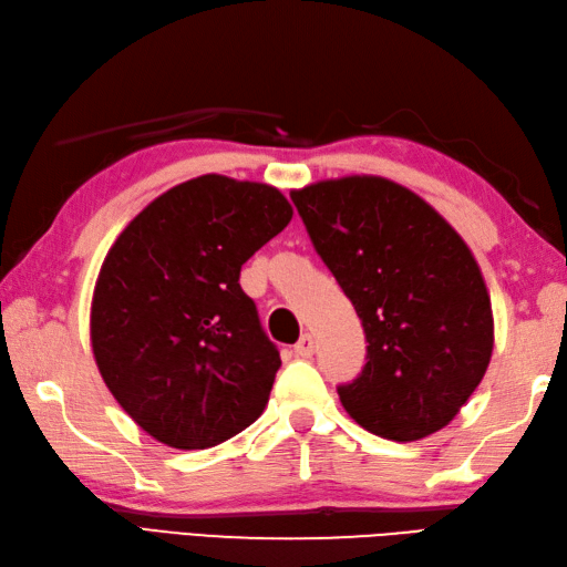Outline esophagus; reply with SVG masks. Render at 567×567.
<instances>
[{
    "mask_svg": "<svg viewBox=\"0 0 567 567\" xmlns=\"http://www.w3.org/2000/svg\"><path fill=\"white\" fill-rule=\"evenodd\" d=\"M293 352H296L298 357H303V360H308V357H313V352H316L313 338H310V334H300V340L296 342Z\"/></svg>",
    "mask_w": 567,
    "mask_h": 567,
    "instance_id": "1",
    "label": "esophagus"
}]
</instances>
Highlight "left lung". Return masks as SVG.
Listing matches in <instances>:
<instances>
[{
    "instance_id": "obj_1",
    "label": "left lung",
    "mask_w": 567,
    "mask_h": 567,
    "mask_svg": "<svg viewBox=\"0 0 567 567\" xmlns=\"http://www.w3.org/2000/svg\"><path fill=\"white\" fill-rule=\"evenodd\" d=\"M291 200L367 334V364L338 386L344 411L399 443L441 431L494 348L472 251L429 203L386 178L320 181Z\"/></svg>"
}]
</instances>
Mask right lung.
I'll return each instance as SVG.
<instances>
[{
	"instance_id": "add662e5",
	"label": "right lung",
	"mask_w": 567,
	"mask_h": 567,
	"mask_svg": "<svg viewBox=\"0 0 567 567\" xmlns=\"http://www.w3.org/2000/svg\"><path fill=\"white\" fill-rule=\"evenodd\" d=\"M291 217L267 183L210 173L158 195L112 245L92 296V352L158 443L213 447L267 406L281 357L239 271Z\"/></svg>"
}]
</instances>
